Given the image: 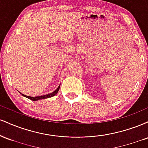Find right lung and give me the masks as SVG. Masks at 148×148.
Listing matches in <instances>:
<instances>
[{"label":"right lung","mask_w":148,"mask_h":148,"mask_svg":"<svg viewBox=\"0 0 148 148\" xmlns=\"http://www.w3.org/2000/svg\"><path fill=\"white\" fill-rule=\"evenodd\" d=\"M60 84L59 85V86L58 87V88L56 90H54L53 92L51 93H49L48 95H41V96H36V97H30V96H27V95H23H23V97H25L26 98H28V99H30V100H33V101H37V100H40V99H47V98H49V97H52L55 96L57 94L58 92L59 89H60Z\"/></svg>","instance_id":"right-lung-1"}]
</instances>
